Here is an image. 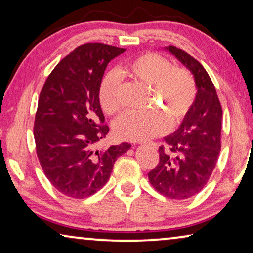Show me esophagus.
I'll list each match as a JSON object with an SVG mask.
<instances>
[{
  "label": "esophagus",
  "mask_w": 253,
  "mask_h": 253,
  "mask_svg": "<svg viewBox=\"0 0 253 253\" xmlns=\"http://www.w3.org/2000/svg\"><path fill=\"white\" fill-rule=\"evenodd\" d=\"M152 145H154V146H158V144H155V143H152Z\"/></svg>",
  "instance_id": "obj_1"
}]
</instances>
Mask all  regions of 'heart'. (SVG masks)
I'll use <instances>...</instances> for the list:
<instances>
[{
	"label": "heart",
	"instance_id": "1",
	"mask_svg": "<svg viewBox=\"0 0 253 253\" xmlns=\"http://www.w3.org/2000/svg\"><path fill=\"white\" fill-rule=\"evenodd\" d=\"M132 81L151 87L153 106L162 112L126 113L115 123V132L121 139L141 141L167 132L181 123L191 109L197 96V85L191 72L182 67H172L171 61L158 53L141 54L121 70ZM99 101L103 112L115 115L122 108L120 83L115 74L102 81Z\"/></svg>",
	"mask_w": 253,
	"mask_h": 253
}]
</instances>
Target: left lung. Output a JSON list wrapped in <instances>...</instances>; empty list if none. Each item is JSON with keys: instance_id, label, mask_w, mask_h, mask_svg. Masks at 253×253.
Here are the masks:
<instances>
[{"instance_id": "left-lung-1", "label": "left lung", "mask_w": 253, "mask_h": 253, "mask_svg": "<svg viewBox=\"0 0 253 253\" xmlns=\"http://www.w3.org/2000/svg\"><path fill=\"white\" fill-rule=\"evenodd\" d=\"M195 76L196 101L175 133L159 147L158 165L148 172L152 186L167 198L182 200L197 195L207 184L221 150V107L216 89L205 68L177 47L169 46Z\"/></svg>"}]
</instances>
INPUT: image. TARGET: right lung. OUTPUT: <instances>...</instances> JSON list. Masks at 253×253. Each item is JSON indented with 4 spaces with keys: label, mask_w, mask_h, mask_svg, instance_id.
I'll return each mask as SVG.
<instances>
[{
    "label": "right lung",
    "mask_w": 253,
    "mask_h": 253,
    "mask_svg": "<svg viewBox=\"0 0 253 253\" xmlns=\"http://www.w3.org/2000/svg\"><path fill=\"white\" fill-rule=\"evenodd\" d=\"M123 48L85 43L50 72L40 92L33 134L41 168L64 196L84 199L108 182L123 143L96 150L109 132L99 101L103 72Z\"/></svg>",
    "instance_id": "1"
}]
</instances>
